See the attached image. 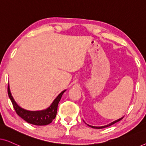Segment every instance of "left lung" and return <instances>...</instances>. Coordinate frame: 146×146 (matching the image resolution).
<instances>
[{
    "label": "left lung",
    "instance_id": "1",
    "mask_svg": "<svg viewBox=\"0 0 146 146\" xmlns=\"http://www.w3.org/2000/svg\"><path fill=\"white\" fill-rule=\"evenodd\" d=\"M123 119V117H121V118H119V119H117V120H115V121H113V122H111V123H109V124H108V125H104V126L96 127V126H93V125H88V124H87V125H88V126H90V127H92V128H95V129H102V128H104V127H106L110 126V125H113V123H116V122H117V121H120V120H121V119Z\"/></svg>",
    "mask_w": 146,
    "mask_h": 146
}]
</instances>
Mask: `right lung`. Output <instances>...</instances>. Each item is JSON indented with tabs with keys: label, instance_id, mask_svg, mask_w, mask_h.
<instances>
[{
	"label": "right lung",
	"instance_id": "right-lung-1",
	"mask_svg": "<svg viewBox=\"0 0 146 146\" xmlns=\"http://www.w3.org/2000/svg\"><path fill=\"white\" fill-rule=\"evenodd\" d=\"M66 91L64 90L56 98L53 102L47 109L41 111H29L22 108L14 100L10 90L9 84L8 86V94L13 103L16 112L20 117L28 123L36 125H46L50 123L56 117L57 113L58 105L60 100L62 96Z\"/></svg>",
	"mask_w": 146,
	"mask_h": 146
}]
</instances>
